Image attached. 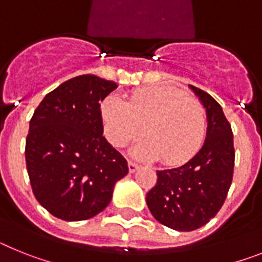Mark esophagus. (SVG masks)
I'll return each mask as SVG.
<instances>
[{"mask_svg": "<svg viewBox=\"0 0 262 262\" xmlns=\"http://www.w3.org/2000/svg\"><path fill=\"white\" fill-rule=\"evenodd\" d=\"M128 167H129V171L134 172V171H136V170L138 169V167H140V166H138L136 162H133V161H129V162H128Z\"/></svg>", "mask_w": 262, "mask_h": 262, "instance_id": "esophagus-1", "label": "esophagus"}]
</instances>
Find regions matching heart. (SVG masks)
<instances>
[{"label": "heart", "mask_w": 262, "mask_h": 262, "mask_svg": "<svg viewBox=\"0 0 262 262\" xmlns=\"http://www.w3.org/2000/svg\"><path fill=\"white\" fill-rule=\"evenodd\" d=\"M104 133L113 146L149 137L134 147L138 158H162L166 165L187 162L199 151L207 132L206 109L194 97L172 87L134 91L125 103L108 96L100 106Z\"/></svg>", "instance_id": "obj_1"}]
</instances>
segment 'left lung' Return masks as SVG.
I'll return each instance as SVG.
<instances>
[{"mask_svg": "<svg viewBox=\"0 0 262 262\" xmlns=\"http://www.w3.org/2000/svg\"><path fill=\"white\" fill-rule=\"evenodd\" d=\"M190 88L206 108V141L185 165L157 171L156 186L146 195L151 215L163 226L182 232L203 227L219 212L235 166L233 133L222 106L204 91Z\"/></svg>", "mask_w": 262, "mask_h": 262, "instance_id": "left-lung-1", "label": "left lung"}]
</instances>
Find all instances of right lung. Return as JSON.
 Instances as JSON below:
<instances>
[{
    "instance_id": "add662e5",
    "label": "right lung",
    "mask_w": 262,
    "mask_h": 262,
    "mask_svg": "<svg viewBox=\"0 0 262 262\" xmlns=\"http://www.w3.org/2000/svg\"><path fill=\"white\" fill-rule=\"evenodd\" d=\"M115 81L80 75L47 93L30 120L27 174L36 200L67 222L96 216L112 199L128 162L103 136L100 103Z\"/></svg>"
}]
</instances>
